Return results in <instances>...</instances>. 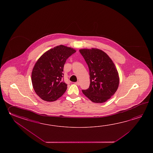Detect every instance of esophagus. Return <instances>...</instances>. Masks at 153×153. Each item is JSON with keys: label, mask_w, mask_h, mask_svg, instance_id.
<instances>
[{"label": "esophagus", "mask_w": 153, "mask_h": 153, "mask_svg": "<svg viewBox=\"0 0 153 153\" xmlns=\"http://www.w3.org/2000/svg\"><path fill=\"white\" fill-rule=\"evenodd\" d=\"M75 84L76 85H80V82H79V81H77V82H75Z\"/></svg>", "instance_id": "obj_1"}]
</instances>
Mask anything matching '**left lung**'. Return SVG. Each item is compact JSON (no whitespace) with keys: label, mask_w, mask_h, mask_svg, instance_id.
Here are the masks:
<instances>
[{"label":"left lung","mask_w":153,"mask_h":153,"mask_svg":"<svg viewBox=\"0 0 153 153\" xmlns=\"http://www.w3.org/2000/svg\"><path fill=\"white\" fill-rule=\"evenodd\" d=\"M90 72V84L82 92L92 102L102 103L111 98L117 90L119 77L115 65L107 54L101 50L80 49Z\"/></svg>","instance_id":"1"}]
</instances>
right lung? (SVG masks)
I'll list each match as a JSON object with an SVG mask.
<instances>
[{"instance_id": "1", "label": "right lung", "mask_w": 153, "mask_h": 153, "mask_svg": "<svg viewBox=\"0 0 153 153\" xmlns=\"http://www.w3.org/2000/svg\"><path fill=\"white\" fill-rule=\"evenodd\" d=\"M76 52L65 46H57L45 52L36 61L32 72L33 87L44 101H55L67 88L62 81L64 65L67 59Z\"/></svg>"}]
</instances>
